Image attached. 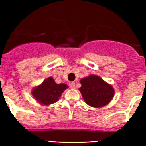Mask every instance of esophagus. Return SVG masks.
<instances>
[{"mask_svg":"<svg viewBox=\"0 0 146 146\" xmlns=\"http://www.w3.org/2000/svg\"><path fill=\"white\" fill-rule=\"evenodd\" d=\"M70 89H75L76 88V85L74 82H70Z\"/></svg>","mask_w":146,"mask_h":146,"instance_id":"esophagus-1","label":"esophagus"}]
</instances>
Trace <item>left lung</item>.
Listing matches in <instances>:
<instances>
[{
	"instance_id": "obj_1",
	"label": "left lung",
	"mask_w": 146,
	"mask_h": 146,
	"mask_svg": "<svg viewBox=\"0 0 146 146\" xmlns=\"http://www.w3.org/2000/svg\"><path fill=\"white\" fill-rule=\"evenodd\" d=\"M80 91L87 104L102 108L111 102L114 95L112 86L96 75H90L80 80Z\"/></svg>"
}]
</instances>
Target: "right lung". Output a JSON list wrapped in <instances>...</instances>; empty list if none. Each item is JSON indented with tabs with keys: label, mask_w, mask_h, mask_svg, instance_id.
I'll use <instances>...</instances> for the list:
<instances>
[{
	"label": "right lung",
	"mask_w": 146,
	"mask_h": 146,
	"mask_svg": "<svg viewBox=\"0 0 146 146\" xmlns=\"http://www.w3.org/2000/svg\"><path fill=\"white\" fill-rule=\"evenodd\" d=\"M67 88V85L64 83L57 84L52 77H48L42 84L33 89L32 95L41 104L49 105L57 102L61 94Z\"/></svg>",
	"instance_id": "obj_1"
}]
</instances>
